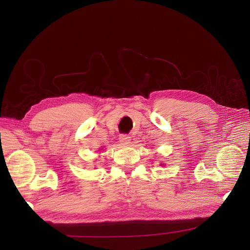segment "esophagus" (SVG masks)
I'll list each match as a JSON object with an SVG mask.
<instances>
[{
    "instance_id": "esophagus-1",
    "label": "esophagus",
    "mask_w": 250,
    "mask_h": 250,
    "mask_svg": "<svg viewBox=\"0 0 250 250\" xmlns=\"http://www.w3.org/2000/svg\"><path fill=\"white\" fill-rule=\"evenodd\" d=\"M130 141H131V138L129 137V135H127V134L120 135V142L122 143V144H124V145H127V144H129Z\"/></svg>"
}]
</instances>
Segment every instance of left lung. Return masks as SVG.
<instances>
[{
  "label": "left lung",
  "mask_w": 250,
  "mask_h": 250,
  "mask_svg": "<svg viewBox=\"0 0 250 250\" xmlns=\"http://www.w3.org/2000/svg\"><path fill=\"white\" fill-rule=\"evenodd\" d=\"M161 166H163V164H161Z\"/></svg>",
  "instance_id": "8db88e82"
}]
</instances>
